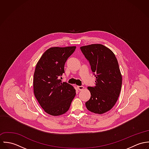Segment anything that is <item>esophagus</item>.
Instances as JSON below:
<instances>
[{"mask_svg":"<svg viewBox=\"0 0 149 149\" xmlns=\"http://www.w3.org/2000/svg\"><path fill=\"white\" fill-rule=\"evenodd\" d=\"M77 89L79 90V91H81L84 89V86H77Z\"/></svg>","mask_w":149,"mask_h":149,"instance_id":"1","label":"esophagus"}]
</instances>
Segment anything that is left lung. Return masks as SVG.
<instances>
[{
	"label": "left lung",
	"mask_w": 149,
	"mask_h": 149,
	"mask_svg": "<svg viewBox=\"0 0 149 149\" xmlns=\"http://www.w3.org/2000/svg\"><path fill=\"white\" fill-rule=\"evenodd\" d=\"M80 49L96 79L95 86L88 87L91 96L85 106L92 112L104 113L114 106L121 91L122 77L118 60L109 49L101 44L81 46Z\"/></svg>",
	"instance_id": "8db88e82"
}]
</instances>
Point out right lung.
Masks as SVG:
<instances>
[{
    "label": "right lung",
    "instance_id": "add662e5",
    "mask_svg": "<svg viewBox=\"0 0 149 149\" xmlns=\"http://www.w3.org/2000/svg\"><path fill=\"white\" fill-rule=\"evenodd\" d=\"M76 46L47 49L37 63L33 79L34 95L44 111L53 116L66 112L76 95L73 86L62 83L61 76L68 58Z\"/></svg>",
    "mask_w": 149,
    "mask_h": 149
}]
</instances>
